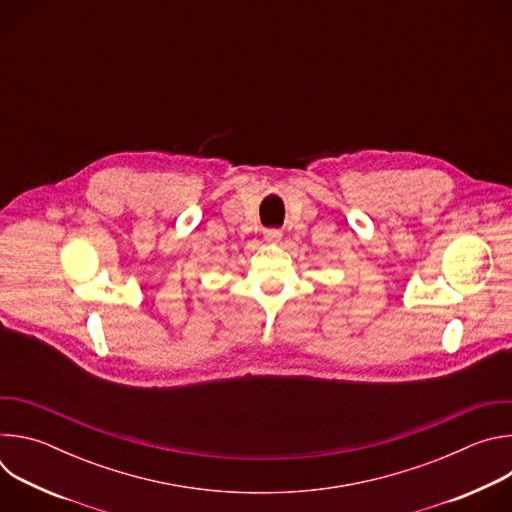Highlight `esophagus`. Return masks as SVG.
<instances>
[{"label": "esophagus", "instance_id": "obj_1", "mask_svg": "<svg viewBox=\"0 0 512 512\" xmlns=\"http://www.w3.org/2000/svg\"><path fill=\"white\" fill-rule=\"evenodd\" d=\"M281 237H283V233H281L279 229H269V231H265V241H267L269 245L281 243Z\"/></svg>", "mask_w": 512, "mask_h": 512}]
</instances>
